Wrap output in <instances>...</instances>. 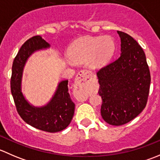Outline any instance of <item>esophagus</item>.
<instances>
[{"label": "esophagus", "mask_w": 160, "mask_h": 160, "mask_svg": "<svg viewBox=\"0 0 160 160\" xmlns=\"http://www.w3.org/2000/svg\"><path fill=\"white\" fill-rule=\"evenodd\" d=\"M91 77L89 71L81 70L77 73L74 85V93L79 101H86L89 97Z\"/></svg>", "instance_id": "1"}]
</instances>
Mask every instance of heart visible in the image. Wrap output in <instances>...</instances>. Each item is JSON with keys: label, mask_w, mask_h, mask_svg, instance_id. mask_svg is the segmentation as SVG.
Returning <instances> with one entry per match:
<instances>
[{"label": "heart", "mask_w": 160, "mask_h": 160, "mask_svg": "<svg viewBox=\"0 0 160 160\" xmlns=\"http://www.w3.org/2000/svg\"><path fill=\"white\" fill-rule=\"evenodd\" d=\"M115 49V45L109 36H85L79 38L70 45L68 56L76 62H85L92 69L98 70L111 59Z\"/></svg>", "instance_id": "heart-1"}]
</instances>
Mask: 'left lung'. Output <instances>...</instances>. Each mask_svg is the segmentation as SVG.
<instances>
[{
  "instance_id": "8db88e82",
  "label": "left lung",
  "mask_w": 160,
  "mask_h": 160,
  "mask_svg": "<svg viewBox=\"0 0 160 160\" xmlns=\"http://www.w3.org/2000/svg\"><path fill=\"white\" fill-rule=\"evenodd\" d=\"M118 34L120 56L97 72L98 93L102 98L101 116L116 126L129 122L146 108L151 82L143 49L129 35L119 31Z\"/></svg>"
}]
</instances>
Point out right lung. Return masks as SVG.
Listing matches in <instances>:
<instances>
[{"mask_svg": "<svg viewBox=\"0 0 160 160\" xmlns=\"http://www.w3.org/2000/svg\"><path fill=\"white\" fill-rule=\"evenodd\" d=\"M49 47L40 35L32 37L22 45L13 62L11 90L18 113L27 124L45 132H57L70 125L74 114L75 104L69 93L68 80L59 82L50 101L41 107L31 104L22 90L23 70L28 58L35 52Z\"/></svg>", "mask_w": 160, "mask_h": 160, "instance_id": "1", "label": "right lung"}]
</instances>
